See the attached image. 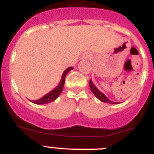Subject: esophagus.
Returning <instances> with one entry per match:
<instances>
[{
  "label": "esophagus",
  "instance_id": "1",
  "mask_svg": "<svg viewBox=\"0 0 154 154\" xmlns=\"http://www.w3.org/2000/svg\"><path fill=\"white\" fill-rule=\"evenodd\" d=\"M88 58H89V55H88V54H85L82 57V59H87Z\"/></svg>",
  "mask_w": 154,
  "mask_h": 154
}]
</instances>
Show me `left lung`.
<instances>
[{
    "instance_id": "1",
    "label": "left lung",
    "mask_w": 154,
    "mask_h": 154,
    "mask_svg": "<svg viewBox=\"0 0 154 154\" xmlns=\"http://www.w3.org/2000/svg\"><path fill=\"white\" fill-rule=\"evenodd\" d=\"M89 86H90V89L93 94L96 96V97L97 99H99L100 101L104 102V103H110V104H117L118 103H115V102H112L111 100L108 99L106 96H105L103 92H101L99 89L96 88V86L93 84V82H92V80H89Z\"/></svg>"
}]
</instances>
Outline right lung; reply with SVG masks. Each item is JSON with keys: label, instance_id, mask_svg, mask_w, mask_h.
<instances>
[{"label": "right lung", "instance_id": "add662e5", "mask_svg": "<svg viewBox=\"0 0 154 154\" xmlns=\"http://www.w3.org/2000/svg\"><path fill=\"white\" fill-rule=\"evenodd\" d=\"M73 68L72 67H69L67 69H65V72H63L62 76V79L60 81V83L58 86L55 88V89H53L52 91H51L50 92H48V94H46L45 96H44L43 97H42L41 99H37V100H32V103H35V104L40 105V104H46V103H51V102L55 101V99L59 96L61 93L62 92V89H63L64 84H65V76L68 74L69 71L72 70ZM31 101V100H30Z\"/></svg>", "mask_w": 154, "mask_h": 154}]
</instances>
